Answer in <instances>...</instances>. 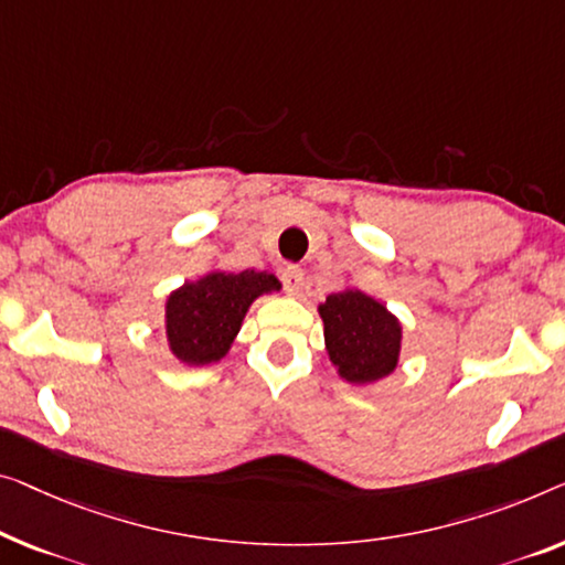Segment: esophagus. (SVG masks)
I'll return each mask as SVG.
<instances>
[{
	"label": "esophagus",
	"mask_w": 565,
	"mask_h": 565,
	"mask_svg": "<svg viewBox=\"0 0 565 565\" xmlns=\"http://www.w3.org/2000/svg\"><path fill=\"white\" fill-rule=\"evenodd\" d=\"M281 279H284L286 291H289L291 297H297L301 289V281H305V271H301L299 266H286L281 271Z\"/></svg>",
	"instance_id": "obj_1"
}]
</instances>
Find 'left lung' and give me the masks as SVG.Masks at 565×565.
<instances>
[{
  "instance_id": "1",
  "label": "left lung",
  "mask_w": 565,
  "mask_h": 565,
  "mask_svg": "<svg viewBox=\"0 0 565 565\" xmlns=\"http://www.w3.org/2000/svg\"><path fill=\"white\" fill-rule=\"evenodd\" d=\"M317 311L324 324L327 358L344 383L373 385L395 373L403 324L383 301L350 286L330 294Z\"/></svg>"
}]
</instances>
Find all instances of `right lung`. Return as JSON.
Returning a JSON list of instances; mask_svg holds the SVG:
<instances>
[{
    "label": "right lung",
    "mask_w": 565,
    "mask_h": 565,
    "mask_svg": "<svg viewBox=\"0 0 565 565\" xmlns=\"http://www.w3.org/2000/svg\"><path fill=\"white\" fill-rule=\"evenodd\" d=\"M281 291L271 271H213L184 281L164 301V337L172 358L188 367L221 363L238 337L250 305Z\"/></svg>",
    "instance_id": "obj_1"
}]
</instances>
